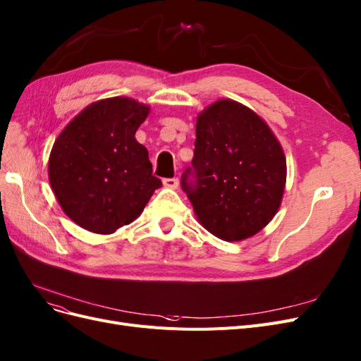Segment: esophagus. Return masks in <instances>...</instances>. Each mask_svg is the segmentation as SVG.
<instances>
[{
    "mask_svg": "<svg viewBox=\"0 0 361 361\" xmlns=\"http://www.w3.org/2000/svg\"><path fill=\"white\" fill-rule=\"evenodd\" d=\"M163 183H164L166 188H170V190H176L178 186H179V179H176V178L164 179V180H163Z\"/></svg>",
    "mask_w": 361,
    "mask_h": 361,
    "instance_id": "34e87169",
    "label": "esophagus"
}]
</instances>
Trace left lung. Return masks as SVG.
Masks as SVG:
<instances>
[{
  "mask_svg": "<svg viewBox=\"0 0 361 361\" xmlns=\"http://www.w3.org/2000/svg\"><path fill=\"white\" fill-rule=\"evenodd\" d=\"M194 145L182 190L198 222L221 240L252 238L276 215L287 182L276 135L254 110L222 98L198 114Z\"/></svg>",
  "mask_w": 361,
  "mask_h": 361,
  "instance_id": "left-lung-1",
  "label": "left lung"
}]
</instances>
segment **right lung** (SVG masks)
<instances>
[{"instance_id":"1","label":"right lung","mask_w":361,"mask_h":361,"mask_svg":"<svg viewBox=\"0 0 361 361\" xmlns=\"http://www.w3.org/2000/svg\"><path fill=\"white\" fill-rule=\"evenodd\" d=\"M151 107L128 97L91 103L56 137L49 182L64 214L82 228L111 234L137 218L161 180L135 131Z\"/></svg>"}]
</instances>
